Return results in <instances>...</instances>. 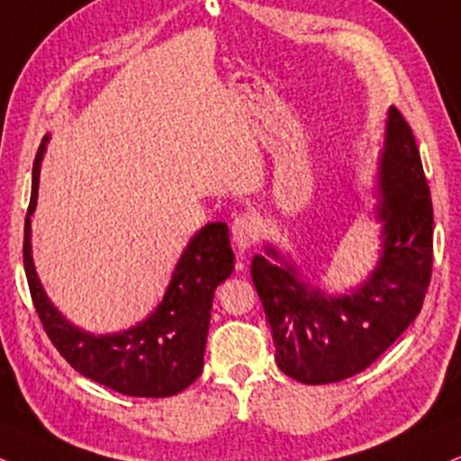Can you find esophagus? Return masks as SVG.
Listing matches in <instances>:
<instances>
[{
  "mask_svg": "<svg viewBox=\"0 0 461 461\" xmlns=\"http://www.w3.org/2000/svg\"><path fill=\"white\" fill-rule=\"evenodd\" d=\"M230 235H232V243L240 252H246L257 243L258 235H260V220L257 215H237L230 224Z\"/></svg>",
  "mask_w": 461,
  "mask_h": 461,
  "instance_id": "esophagus-1",
  "label": "esophagus"
}]
</instances>
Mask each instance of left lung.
Returning <instances> with one entry per match:
<instances>
[{
	"mask_svg": "<svg viewBox=\"0 0 461 461\" xmlns=\"http://www.w3.org/2000/svg\"><path fill=\"white\" fill-rule=\"evenodd\" d=\"M374 196L380 254L357 288L335 294L303 280L291 254L271 243L252 260L277 367L299 383H338L363 372L421 312L434 212L412 130L395 106L384 123Z\"/></svg>",
	"mask_w": 461,
	"mask_h": 461,
	"instance_id": "8db88e82",
	"label": "left lung"
}]
</instances>
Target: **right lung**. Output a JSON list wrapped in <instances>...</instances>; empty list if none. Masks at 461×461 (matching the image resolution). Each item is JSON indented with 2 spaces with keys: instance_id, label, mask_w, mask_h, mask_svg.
<instances>
[{
  "instance_id": "1",
  "label": "right lung",
  "mask_w": 461,
  "mask_h": 461,
  "mask_svg": "<svg viewBox=\"0 0 461 461\" xmlns=\"http://www.w3.org/2000/svg\"><path fill=\"white\" fill-rule=\"evenodd\" d=\"M47 143L49 136L33 162L23 241L27 284L44 331L59 355L94 383L132 397L177 395L201 376L215 288L235 267L229 226L212 221L192 237L175 265L162 301L145 321L117 333L85 331L55 308L32 257V215L38 204L40 164Z\"/></svg>"
}]
</instances>
